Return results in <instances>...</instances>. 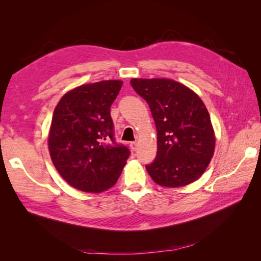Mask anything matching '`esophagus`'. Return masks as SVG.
Here are the masks:
<instances>
[{
	"instance_id": "1",
	"label": "esophagus",
	"mask_w": 261,
	"mask_h": 261,
	"mask_svg": "<svg viewBox=\"0 0 261 261\" xmlns=\"http://www.w3.org/2000/svg\"><path fill=\"white\" fill-rule=\"evenodd\" d=\"M130 148L132 149V151H136L137 149H138V142H137V141L130 142Z\"/></svg>"
}]
</instances>
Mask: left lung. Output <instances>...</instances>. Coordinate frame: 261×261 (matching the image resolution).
I'll return each instance as SVG.
<instances>
[{
    "mask_svg": "<svg viewBox=\"0 0 261 261\" xmlns=\"http://www.w3.org/2000/svg\"><path fill=\"white\" fill-rule=\"evenodd\" d=\"M146 99L157 129V156L146 166L160 186L180 187L198 179L213 157L215 136L211 118L196 93L167 79H132Z\"/></svg>",
    "mask_w": 261,
    "mask_h": 261,
    "instance_id": "1",
    "label": "left lung"
}]
</instances>
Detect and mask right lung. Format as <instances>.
Wrapping results in <instances>:
<instances>
[{
  "mask_svg": "<svg viewBox=\"0 0 261 261\" xmlns=\"http://www.w3.org/2000/svg\"><path fill=\"white\" fill-rule=\"evenodd\" d=\"M123 83L102 81L66 93L54 111L48 147L60 176L77 190L101 193L119 179L130 150L114 139L110 108Z\"/></svg>",
  "mask_w": 261,
  "mask_h": 261,
  "instance_id": "add662e5",
  "label": "right lung"
}]
</instances>
